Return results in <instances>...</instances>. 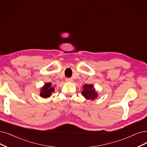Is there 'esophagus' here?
<instances>
[{
	"instance_id": "34e87169",
	"label": "esophagus",
	"mask_w": 147,
	"mask_h": 147,
	"mask_svg": "<svg viewBox=\"0 0 147 147\" xmlns=\"http://www.w3.org/2000/svg\"><path fill=\"white\" fill-rule=\"evenodd\" d=\"M66 82H72L73 79L72 78H66Z\"/></svg>"
}]
</instances>
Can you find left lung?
Instances as JSON below:
<instances>
[{"mask_svg":"<svg viewBox=\"0 0 147 147\" xmlns=\"http://www.w3.org/2000/svg\"><path fill=\"white\" fill-rule=\"evenodd\" d=\"M83 89L81 92V95L86 99L95 100L98 96V94L93 84H85L83 87Z\"/></svg>","mask_w":147,"mask_h":147,"instance_id":"left-lung-1","label":"left lung"}]
</instances>
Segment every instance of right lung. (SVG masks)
<instances>
[{"mask_svg": "<svg viewBox=\"0 0 147 147\" xmlns=\"http://www.w3.org/2000/svg\"><path fill=\"white\" fill-rule=\"evenodd\" d=\"M51 85V83H47L41 88V92L40 93L41 97L43 98H48L51 96L52 93L55 90L54 88Z\"/></svg>", "mask_w": 147, "mask_h": 147, "instance_id": "add662e5", "label": "right lung"}]
</instances>
